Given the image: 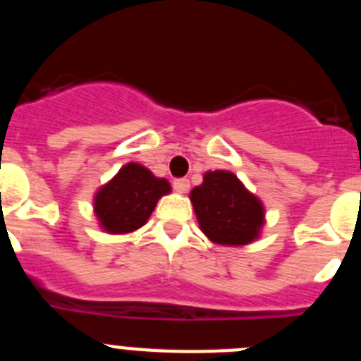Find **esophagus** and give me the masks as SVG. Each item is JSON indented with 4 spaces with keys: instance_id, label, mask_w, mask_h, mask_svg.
Masks as SVG:
<instances>
[{
    "instance_id": "esophagus-1",
    "label": "esophagus",
    "mask_w": 361,
    "mask_h": 361,
    "mask_svg": "<svg viewBox=\"0 0 361 361\" xmlns=\"http://www.w3.org/2000/svg\"><path fill=\"white\" fill-rule=\"evenodd\" d=\"M173 190L177 191V193H186V191L190 190V180H188V178H175Z\"/></svg>"
}]
</instances>
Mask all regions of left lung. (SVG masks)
I'll return each mask as SVG.
<instances>
[{
  "instance_id": "left-lung-1",
  "label": "left lung",
  "mask_w": 361,
  "mask_h": 361,
  "mask_svg": "<svg viewBox=\"0 0 361 361\" xmlns=\"http://www.w3.org/2000/svg\"><path fill=\"white\" fill-rule=\"evenodd\" d=\"M190 199L200 229L222 245H244L258 237L264 222L262 202L245 190L231 171H208Z\"/></svg>"
}]
</instances>
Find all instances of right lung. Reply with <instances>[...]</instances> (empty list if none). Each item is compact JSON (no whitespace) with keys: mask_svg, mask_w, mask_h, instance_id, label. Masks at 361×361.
Returning <instances> with one entry per match:
<instances>
[{"mask_svg":"<svg viewBox=\"0 0 361 361\" xmlns=\"http://www.w3.org/2000/svg\"><path fill=\"white\" fill-rule=\"evenodd\" d=\"M166 178H157L145 166L130 162L97 191L95 215L108 233H130L141 228L162 195L170 193Z\"/></svg>","mask_w":361,"mask_h":361,"instance_id":"1","label":"right lung"}]
</instances>
